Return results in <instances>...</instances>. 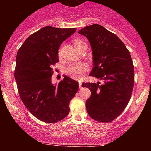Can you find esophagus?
Returning a JSON list of instances; mask_svg holds the SVG:
<instances>
[{
    "label": "esophagus",
    "instance_id": "esophagus-1",
    "mask_svg": "<svg viewBox=\"0 0 151 151\" xmlns=\"http://www.w3.org/2000/svg\"><path fill=\"white\" fill-rule=\"evenodd\" d=\"M78 82H79V88L81 87V84H82V82H81V81H78Z\"/></svg>",
    "mask_w": 151,
    "mask_h": 151
}]
</instances>
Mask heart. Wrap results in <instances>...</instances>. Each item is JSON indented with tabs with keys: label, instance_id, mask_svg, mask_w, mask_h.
<instances>
[{
	"label": "heart",
	"instance_id": "obj_1",
	"mask_svg": "<svg viewBox=\"0 0 151 151\" xmlns=\"http://www.w3.org/2000/svg\"><path fill=\"white\" fill-rule=\"evenodd\" d=\"M84 45H86V43L80 39H75L74 40V45L77 50H79ZM88 68H89L88 65L84 62L72 64L66 67L65 73L74 79H81L86 73Z\"/></svg>",
	"mask_w": 151,
	"mask_h": 151
}]
</instances>
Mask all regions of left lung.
Wrapping results in <instances>:
<instances>
[{
  "instance_id": "left-lung-1",
  "label": "left lung",
  "mask_w": 151,
  "mask_h": 151,
  "mask_svg": "<svg viewBox=\"0 0 151 151\" xmlns=\"http://www.w3.org/2000/svg\"><path fill=\"white\" fill-rule=\"evenodd\" d=\"M79 33L87 38L92 50L93 67L89 75L104 81L82 84L91 91L86 111L94 120L111 122L124 111L131 99L134 85L131 55L115 34L98 24L86 26Z\"/></svg>"
}]
</instances>
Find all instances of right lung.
<instances>
[{
    "instance_id": "obj_1",
    "label": "right lung",
    "mask_w": 151,
    "mask_h": 151,
    "mask_svg": "<svg viewBox=\"0 0 151 151\" xmlns=\"http://www.w3.org/2000/svg\"><path fill=\"white\" fill-rule=\"evenodd\" d=\"M76 30L44 27L30 35L17 53L14 76L19 95L29 111L44 122L65 119L79 89L77 81L65 75L58 85L52 83V67L59 62L58 50Z\"/></svg>"
}]
</instances>
